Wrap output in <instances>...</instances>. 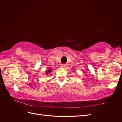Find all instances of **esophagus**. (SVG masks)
I'll return each mask as SVG.
<instances>
[{
	"label": "esophagus",
	"instance_id": "1",
	"mask_svg": "<svg viewBox=\"0 0 122 122\" xmlns=\"http://www.w3.org/2000/svg\"><path fill=\"white\" fill-rule=\"evenodd\" d=\"M65 67H66L65 64H61V68H65Z\"/></svg>",
	"mask_w": 122,
	"mask_h": 122
}]
</instances>
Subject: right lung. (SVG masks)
I'll return each instance as SVG.
<instances>
[{"label": "right lung", "mask_w": 122, "mask_h": 122, "mask_svg": "<svg viewBox=\"0 0 122 122\" xmlns=\"http://www.w3.org/2000/svg\"><path fill=\"white\" fill-rule=\"evenodd\" d=\"M51 71H52V70H51V69H49L48 70V71H46V74L47 75H48V74H49L50 73H51Z\"/></svg>", "instance_id": "add662e5"}]
</instances>
